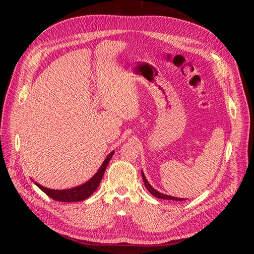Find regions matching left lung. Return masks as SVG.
I'll return each mask as SVG.
<instances>
[{"instance_id": "obj_1", "label": "left lung", "mask_w": 254, "mask_h": 254, "mask_svg": "<svg viewBox=\"0 0 254 254\" xmlns=\"http://www.w3.org/2000/svg\"><path fill=\"white\" fill-rule=\"evenodd\" d=\"M142 178H143V181H144V183H145L146 188H147L148 191H149V193H150L152 196H155V197L160 198V199H168V200H177V201H179V200H180V201L186 200V199H182V198H176V197H172V196H168V195H164V194L159 193V191L156 190L155 189H153V188L150 186V184L148 183V181L146 180L143 172H142Z\"/></svg>"}]
</instances>
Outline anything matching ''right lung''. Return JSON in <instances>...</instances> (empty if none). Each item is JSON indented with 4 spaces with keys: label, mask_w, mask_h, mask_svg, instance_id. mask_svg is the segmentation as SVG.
Wrapping results in <instances>:
<instances>
[{
    "label": "right lung",
    "mask_w": 254,
    "mask_h": 254,
    "mask_svg": "<svg viewBox=\"0 0 254 254\" xmlns=\"http://www.w3.org/2000/svg\"><path fill=\"white\" fill-rule=\"evenodd\" d=\"M114 151H111L108 157H107L104 161V163L102 164L101 168L97 171V173L92 177V178L86 182L81 184L79 187H76L73 189H68V190H50L44 188L40 184L36 183V186L39 188L41 190H43L45 194H47L49 197L56 201H63V202H76V201H81L90 197L92 194L94 193L95 190L98 188L99 183L102 181L103 176L105 174V171L107 168V165H108L110 159L112 158Z\"/></svg>",
    "instance_id": "obj_1"
}]
</instances>
